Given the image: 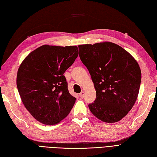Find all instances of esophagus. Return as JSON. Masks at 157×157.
Instances as JSON below:
<instances>
[{
	"mask_svg": "<svg viewBox=\"0 0 157 157\" xmlns=\"http://www.w3.org/2000/svg\"><path fill=\"white\" fill-rule=\"evenodd\" d=\"M79 96H80V98H84V96H85V92H84V91H82V92L79 94Z\"/></svg>",
	"mask_w": 157,
	"mask_h": 157,
	"instance_id": "1",
	"label": "esophagus"
}]
</instances>
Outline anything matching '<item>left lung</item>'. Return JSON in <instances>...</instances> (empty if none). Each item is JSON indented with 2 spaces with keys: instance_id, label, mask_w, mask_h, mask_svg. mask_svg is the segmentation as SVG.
<instances>
[{
  "instance_id": "obj_1",
  "label": "left lung",
  "mask_w": 157,
  "mask_h": 157,
  "mask_svg": "<svg viewBox=\"0 0 157 157\" xmlns=\"http://www.w3.org/2000/svg\"><path fill=\"white\" fill-rule=\"evenodd\" d=\"M78 49L96 92L95 101L88 105L90 112L104 122L120 121L137 98L141 80L138 63L112 42L79 45Z\"/></svg>"
}]
</instances>
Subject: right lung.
Instances as JSON below:
<instances>
[{
  "mask_svg": "<svg viewBox=\"0 0 157 157\" xmlns=\"http://www.w3.org/2000/svg\"><path fill=\"white\" fill-rule=\"evenodd\" d=\"M78 55L77 46L44 45L25 58L18 70L16 84L25 108L45 125H56L65 118L76 98L67 88L65 71Z\"/></svg>",
  "mask_w": 157,
  "mask_h": 157,
  "instance_id": "1",
  "label": "right lung"
}]
</instances>
